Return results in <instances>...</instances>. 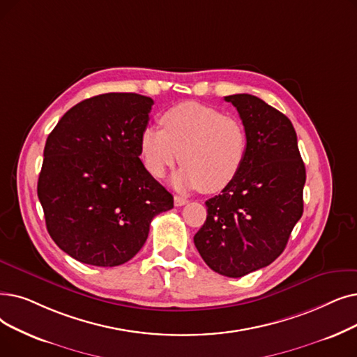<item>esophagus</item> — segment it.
I'll use <instances>...</instances> for the list:
<instances>
[{
  "label": "esophagus",
  "instance_id": "1",
  "mask_svg": "<svg viewBox=\"0 0 357 357\" xmlns=\"http://www.w3.org/2000/svg\"><path fill=\"white\" fill-rule=\"evenodd\" d=\"M174 203H175V206L176 207H181V206H185L188 203V199L187 198H183V197H179V195H175V198H174Z\"/></svg>",
  "mask_w": 357,
  "mask_h": 357
}]
</instances>
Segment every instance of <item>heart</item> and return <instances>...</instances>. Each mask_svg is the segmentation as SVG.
<instances>
[{
	"label": "heart",
	"mask_w": 357,
	"mask_h": 357,
	"mask_svg": "<svg viewBox=\"0 0 357 357\" xmlns=\"http://www.w3.org/2000/svg\"><path fill=\"white\" fill-rule=\"evenodd\" d=\"M160 122L163 130L147 127L140 137L142 159L153 176L162 178L181 160L183 167L172 179L178 188L215 194L236 179L248 151L239 119L198 102H182Z\"/></svg>",
	"instance_id": "1"
}]
</instances>
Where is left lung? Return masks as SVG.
<instances>
[{
  "mask_svg": "<svg viewBox=\"0 0 357 357\" xmlns=\"http://www.w3.org/2000/svg\"><path fill=\"white\" fill-rule=\"evenodd\" d=\"M248 135L236 179L206 201L207 219L194 243L215 273L242 277L270 266L287 245L303 213L306 170L290 119L257 96L225 98Z\"/></svg>",
  "mask_w": 357,
  "mask_h": 357,
  "instance_id": "obj_1",
  "label": "left lung"
}]
</instances>
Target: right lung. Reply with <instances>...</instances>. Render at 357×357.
<instances>
[{
	"label": "right lung",
	"instance_id": "right-lung-1",
	"mask_svg": "<svg viewBox=\"0 0 357 357\" xmlns=\"http://www.w3.org/2000/svg\"><path fill=\"white\" fill-rule=\"evenodd\" d=\"M153 99L105 93L73 106L48 135L38 181L46 229L74 259L116 267L142 250L174 197L140 160Z\"/></svg>",
	"mask_w": 357,
	"mask_h": 357
}]
</instances>
